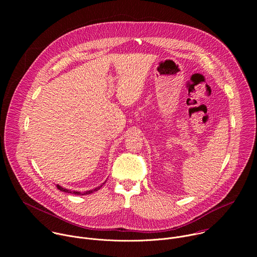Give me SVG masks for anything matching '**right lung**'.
<instances>
[{
  "label": "right lung",
  "mask_w": 257,
  "mask_h": 257,
  "mask_svg": "<svg viewBox=\"0 0 257 257\" xmlns=\"http://www.w3.org/2000/svg\"><path fill=\"white\" fill-rule=\"evenodd\" d=\"M102 184H104V183H102ZM102 185H100L99 187H97V188H94V189H92V190H88V191H85V192H83V193H81V192H79V191H71V190H68V189H66V188H63V187H61L60 185H57V188L59 189V190H61V191H63V192H66V193H72V194H75V195H85V194H90V193H93L94 191H97L100 187H101Z\"/></svg>",
  "instance_id": "right-lung-1"
}]
</instances>
